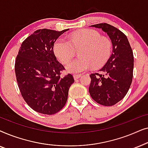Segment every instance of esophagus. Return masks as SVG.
Listing matches in <instances>:
<instances>
[{
	"label": "esophagus",
	"instance_id": "esophagus-1",
	"mask_svg": "<svg viewBox=\"0 0 148 148\" xmlns=\"http://www.w3.org/2000/svg\"><path fill=\"white\" fill-rule=\"evenodd\" d=\"M81 76H82V75H79V74H74L73 75V77L75 79V80L78 79Z\"/></svg>",
	"mask_w": 148,
	"mask_h": 148
}]
</instances>
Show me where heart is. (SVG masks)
I'll list each match as a JSON object with an SVG mask.
<instances>
[{
    "label": "heart",
    "mask_w": 148,
    "mask_h": 148,
    "mask_svg": "<svg viewBox=\"0 0 148 148\" xmlns=\"http://www.w3.org/2000/svg\"><path fill=\"white\" fill-rule=\"evenodd\" d=\"M75 49H80L81 57L71 60L66 64V69L72 73H79L88 70L91 65L98 67L104 64L110 53V42L102 37L98 32L85 29L77 32L70 40L60 37L54 42L53 50L61 62H67L74 55Z\"/></svg>",
    "instance_id": "1"
}]
</instances>
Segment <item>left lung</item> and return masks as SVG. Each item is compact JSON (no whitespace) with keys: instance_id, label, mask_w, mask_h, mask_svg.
<instances>
[{"instance_id":"obj_1","label":"left lung","mask_w":148,"mask_h":148,"mask_svg":"<svg viewBox=\"0 0 148 148\" xmlns=\"http://www.w3.org/2000/svg\"><path fill=\"white\" fill-rule=\"evenodd\" d=\"M102 29L110 38L112 50L106 64L99 70L100 73L90 75L89 92L93 100L103 106L116 104L128 92L133 79V50L127 36L108 23L91 25Z\"/></svg>"}]
</instances>
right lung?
Instances as JSON below:
<instances>
[{
	"instance_id": "right-lung-1",
	"label": "right lung",
	"mask_w": 148,
	"mask_h": 148,
	"mask_svg": "<svg viewBox=\"0 0 148 148\" xmlns=\"http://www.w3.org/2000/svg\"><path fill=\"white\" fill-rule=\"evenodd\" d=\"M64 29L36 30L22 42L16 58V79L21 96L29 106L36 112L51 115L65 105L72 75L61 77L64 67L54 54V42Z\"/></svg>"
}]
</instances>
